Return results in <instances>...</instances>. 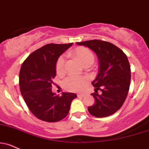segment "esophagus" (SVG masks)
<instances>
[{
	"mask_svg": "<svg viewBox=\"0 0 149 149\" xmlns=\"http://www.w3.org/2000/svg\"><path fill=\"white\" fill-rule=\"evenodd\" d=\"M77 96H78V97H84V96H85V94H78V95H77Z\"/></svg>",
	"mask_w": 149,
	"mask_h": 149,
	"instance_id": "obj_1",
	"label": "esophagus"
}]
</instances>
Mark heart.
Wrapping results in <instances>:
<instances>
[{
  "label": "heart",
  "mask_w": 149,
  "mask_h": 149,
  "mask_svg": "<svg viewBox=\"0 0 149 149\" xmlns=\"http://www.w3.org/2000/svg\"><path fill=\"white\" fill-rule=\"evenodd\" d=\"M72 55L76 57L82 65L89 64L91 65L94 61V55L89 48L79 46L73 49L71 52ZM65 67V57L63 55L57 58L55 70L57 74H61L64 72ZM87 83V79L85 77L76 76H69L63 80L62 85L66 90L69 92H80L85 88Z\"/></svg>",
  "instance_id": "b5f03b06"
}]
</instances>
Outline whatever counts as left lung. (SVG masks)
Wrapping results in <instances>:
<instances>
[{
    "label": "left lung",
    "mask_w": 149,
    "mask_h": 149,
    "mask_svg": "<svg viewBox=\"0 0 149 149\" xmlns=\"http://www.w3.org/2000/svg\"><path fill=\"white\" fill-rule=\"evenodd\" d=\"M95 52L99 60L98 73L92 82L95 103L88 107L92 115L102 118L112 115L122 106L130 87V67L128 57L113 44L94 39L77 42ZM100 90V92L98 91Z\"/></svg>",
    "instance_id": "left-lung-1"
}]
</instances>
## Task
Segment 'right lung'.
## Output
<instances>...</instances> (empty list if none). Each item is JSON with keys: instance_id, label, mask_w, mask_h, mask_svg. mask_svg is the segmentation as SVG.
I'll use <instances>...</instances> for the list:
<instances>
[{"instance_id": "add662e5", "label": "right lung", "mask_w": 149, "mask_h": 149, "mask_svg": "<svg viewBox=\"0 0 149 149\" xmlns=\"http://www.w3.org/2000/svg\"><path fill=\"white\" fill-rule=\"evenodd\" d=\"M73 43L48 44L32 53L23 62L19 73L21 95L30 112L47 122H57L69 114L74 93L63 92L61 96L52 92L56 76L57 58Z\"/></svg>"}]
</instances>
